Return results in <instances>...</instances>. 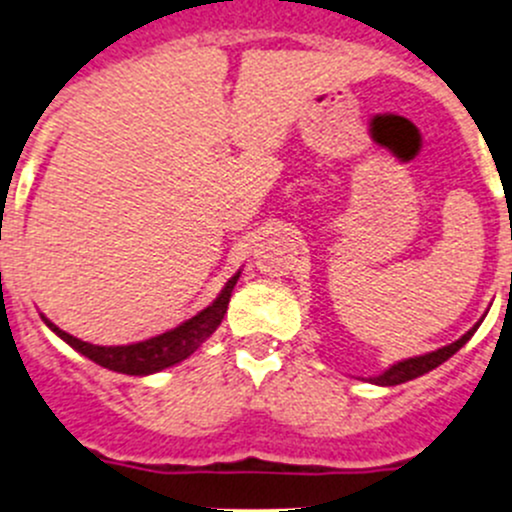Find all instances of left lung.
I'll return each instance as SVG.
<instances>
[{"label":"left lung","mask_w":512,"mask_h":512,"mask_svg":"<svg viewBox=\"0 0 512 512\" xmlns=\"http://www.w3.org/2000/svg\"><path fill=\"white\" fill-rule=\"evenodd\" d=\"M480 321L475 323L473 328H470L468 333H463V336L458 338L455 343H450V346H443L438 348V351L433 353H426V356H416V358H408V361H401V363H393L388 371H383L381 376L371 378L373 383H378V386H398V383H406V381H413V378L423 376V373L433 371V368H438L440 363L448 361L450 356H453L455 351H460V348L465 346V343L470 341V336H473L475 331H478Z\"/></svg>","instance_id":"1"}]
</instances>
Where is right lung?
<instances>
[{
    "mask_svg": "<svg viewBox=\"0 0 512 512\" xmlns=\"http://www.w3.org/2000/svg\"><path fill=\"white\" fill-rule=\"evenodd\" d=\"M239 273L231 276L224 291L216 296V301L211 306H206L204 311L196 313L194 318L184 321L181 326L171 328V331L161 333V336H154L141 343H131V346H91V343L69 336L67 331L54 326L49 318H42L62 341H67L74 351H79L89 361L99 363V366L109 368V371L126 373V376H149V373L164 371V368L176 366L184 358H189L219 328L221 318H224L226 308H229L231 291H234L236 281H239Z\"/></svg>",
    "mask_w": 512,
    "mask_h": 512,
    "instance_id": "1",
    "label": "right lung"
}]
</instances>
